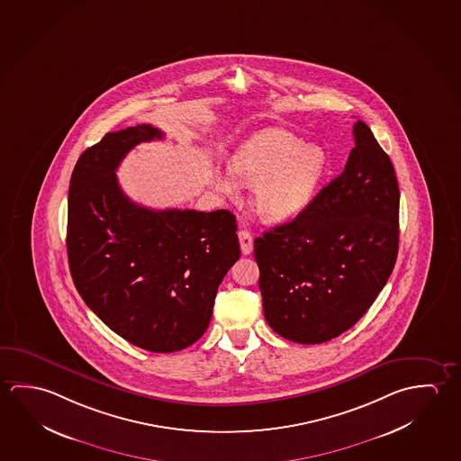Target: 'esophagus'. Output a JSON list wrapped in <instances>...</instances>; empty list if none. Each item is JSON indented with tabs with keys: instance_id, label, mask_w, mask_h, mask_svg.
<instances>
[{
	"instance_id": "esophagus-1",
	"label": "esophagus",
	"mask_w": 461,
	"mask_h": 461,
	"mask_svg": "<svg viewBox=\"0 0 461 461\" xmlns=\"http://www.w3.org/2000/svg\"><path fill=\"white\" fill-rule=\"evenodd\" d=\"M238 236H240L242 254H244V256H249L252 249H254V238H252V234H250L248 230H241Z\"/></svg>"
}]
</instances>
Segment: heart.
<instances>
[{"instance_id":"b5f03b06","label":"heart","mask_w":461,"mask_h":461,"mask_svg":"<svg viewBox=\"0 0 461 461\" xmlns=\"http://www.w3.org/2000/svg\"><path fill=\"white\" fill-rule=\"evenodd\" d=\"M326 167L325 151L285 130H264L242 144L231 162L234 178L256 188L252 205L265 220L279 221L309 204ZM219 188L233 194L236 182L223 175Z\"/></svg>"}]
</instances>
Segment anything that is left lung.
I'll list each match as a JSON object with an SVG mask.
<instances>
[{
	"label": "left lung",
	"mask_w": 461,
	"mask_h": 461,
	"mask_svg": "<svg viewBox=\"0 0 461 461\" xmlns=\"http://www.w3.org/2000/svg\"><path fill=\"white\" fill-rule=\"evenodd\" d=\"M342 174L294 220L254 241L264 315L273 331L321 344L350 330L391 276L399 252L400 191L389 156L355 122Z\"/></svg>",
	"instance_id": "1"
}]
</instances>
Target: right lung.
<instances>
[{
	"label": "right lung",
	"mask_w": 461,
	"mask_h": 461,
	"mask_svg": "<svg viewBox=\"0 0 461 461\" xmlns=\"http://www.w3.org/2000/svg\"><path fill=\"white\" fill-rule=\"evenodd\" d=\"M162 138L143 123L106 133L78 158L66 246L77 291L99 320L136 348L168 354L204 334L241 250L231 212L154 211L122 191L115 170L127 152Z\"/></svg>",
	"instance_id": "1"
}]
</instances>
